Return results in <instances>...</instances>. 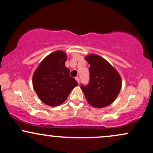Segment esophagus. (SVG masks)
<instances>
[{
  "instance_id": "esophagus-1",
  "label": "esophagus",
  "mask_w": 153,
  "mask_h": 153,
  "mask_svg": "<svg viewBox=\"0 0 153 153\" xmlns=\"http://www.w3.org/2000/svg\"><path fill=\"white\" fill-rule=\"evenodd\" d=\"M75 79H76V80H77V82H78V84L80 83V78H79L78 77H76V78H75Z\"/></svg>"
}]
</instances>
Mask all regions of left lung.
Here are the masks:
<instances>
[{
	"instance_id": "obj_1",
	"label": "left lung",
	"mask_w": 153,
	"mask_h": 153,
	"mask_svg": "<svg viewBox=\"0 0 153 153\" xmlns=\"http://www.w3.org/2000/svg\"><path fill=\"white\" fill-rule=\"evenodd\" d=\"M90 65V78L87 85L80 88L87 101L96 108H103L113 103L122 88V79L114 68L96 54L85 57Z\"/></svg>"
}]
</instances>
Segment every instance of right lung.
<instances>
[{
	"mask_svg": "<svg viewBox=\"0 0 153 153\" xmlns=\"http://www.w3.org/2000/svg\"><path fill=\"white\" fill-rule=\"evenodd\" d=\"M67 56L56 51L43 59L33 75V86L41 101L50 106L61 104L78 82L65 65Z\"/></svg>",
	"mask_w": 153,
	"mask_h": 153,
	"instance_id": "obj_1",
	"label": "right lung"
}]
</instances>
